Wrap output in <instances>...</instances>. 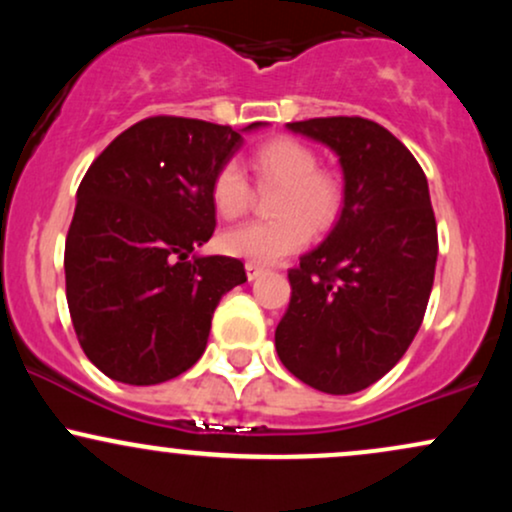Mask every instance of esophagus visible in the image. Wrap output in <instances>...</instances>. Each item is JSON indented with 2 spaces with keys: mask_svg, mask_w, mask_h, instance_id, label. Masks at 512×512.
<instances>
[{
  "mask_svg": "<svg viewBox=\"0 0 512 512\" xmlns=\"http://www.w3.org/2000/svg\"><path fill=\"white\" fill-rule=\"evenodd\" d=\"M245 274H248V279H250V281H255L257 276H262V274H264V267H260V264H252V262H248V264H245Z\"/></svg>",
  "mask_w": 512,
  "mask_h": 512,
  "instance_id": "obj_1",
  "label": "esophagus"
}]
</instances>
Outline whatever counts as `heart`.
I'll use <instances>...</instances> for the list:
<instances>
[{"label":"heart","mask_w":512,"mask_h":512,"mask_svg":"<svg viewBox=\"0 0 512 512\" xmlns=\"http://www.w3.org/2000/svg\"><path fill=\"white\" fill-rule=\"evenodd\" d=\"M317 154L298 139L276 137L257 146L250 168L260 185H279L274 221H252L228 228L221 250L252 264H272L293 255L313 233H327L342 214V182L317 168ZM211 204L221 219H238L250 207V185L236 163H226L211 180Z\"/></svg>","instance_id":"heart-1"}]
</instances>
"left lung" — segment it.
<instances>
[{
	"mask_svg": "<svg viewBox=\"0 0 512 512\" xmlns=\"http://www.w3.org/2000/svg\"><path fill=\"white\" fill-rule=\"evenodd\" d=\"M286 129L337 154L344 207L327 238L289 272L276 354L305 385L354 395L395 368L424 320L438 260L428 182L378 122L315 117Z\"/></svg>",
	"mask_w": 512,
	"mask_h": 512,
	"instance_id": "obj_1",
	"label": "left lung"
}]
</instances>
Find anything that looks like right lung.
<instances>
[{
    "mask_svg": "<svg viewBox=\"0 0 512 512\" xmlns=\"http://www.w3.org/2000/svg\"><path fill=\"white\" fill-rule=\"evenodd\" d=\"M260 127L149 117L86 170L64 279L81 349L108 378L158 385L204 354L221 296L248 281L240 260L197 252L216 228L211 180Z\"/></svg>",
    "mask_w": 512,
    "mask_h": 512,
    "instance_id": "1",
    "label": "right lung"
}]
</instances>
